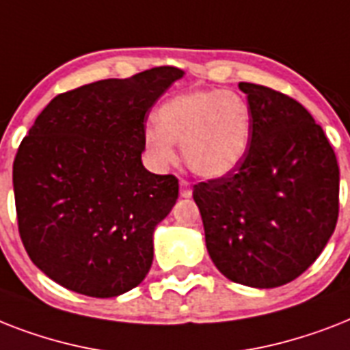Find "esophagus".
<instances>
[{
	"mask_svg": "<svg viewBox=\"0 0 350 350\" xmlns=\"http://www.w3.org/2000/svg\"><path fill=\"white\" fill-rule=\"evenodd\" d=\"M180 194L183 198H191L192 189H191V183H189L187 180H180Z\"/></svg>",
	"mask_w": 350,
	"mask_h": 350,
	"instance_id": "esophagus-1",
	"label": "esophagus"
}]
</instances>
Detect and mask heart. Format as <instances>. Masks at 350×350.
<instances>
[{"mask_svg": "<svg viewBox=\"0 0 350 350\" xmlns=\"http://www.w3.org/2000/svg\"><path fill=\"white\" fill-rule=\"evenodd\" d=\"M158 126L143 132V145L156 167L176 159L181 143L183 161L202 178L232 172L249 150L252 111L243 96L221 89L194 90L169 100L156 114Z\"/></svg>", "mask_w": 350, "mask_h": 350, "instance_id": "1", "label": "heart"}]
</instances>
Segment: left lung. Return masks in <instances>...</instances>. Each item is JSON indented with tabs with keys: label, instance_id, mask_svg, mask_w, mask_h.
<instances>
[{
	"label": "left lung",
	"instance_id": "8db88e82",
	"mask_svg": "<svg viewBox=\"0 0 350 350\" xmlns=\"http://www.w3.org/2000/svg\"><path fill=\"white\" fill-rule=\"evenodd\" d=\"M252 136L229 174L194 185L211 260L230 282L272 288L304 274L340 211V169L325 132L293 98L239 83Z\"/></svg>",
	"mask_w": 350,
	"mask_h": 350
}]
</instances>
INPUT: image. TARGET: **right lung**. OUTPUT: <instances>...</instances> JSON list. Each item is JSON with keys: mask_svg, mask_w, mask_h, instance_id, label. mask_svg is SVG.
Instances as JSON below:
<instances>
[{"mask_svg": "<svg viewBox=\"0 0 350 350\" xmlns=\"http://www.w3.org/2000/svg\"><path fill=\"white\" fill-rule=\"evenodd\" d=\"M183 76L154 67L57 94L14 158L18 229L27 254L62 287L114 298L152 265V234L178 200V178L142 163L148 111Z\"/></svg>", "mask_w": 350, "mask_h": 350, "instance_id": "right-lung-1", "label": "right lung"}]
</instances>
